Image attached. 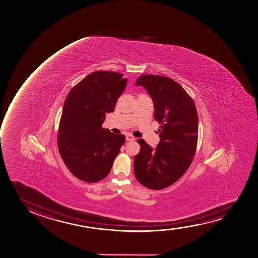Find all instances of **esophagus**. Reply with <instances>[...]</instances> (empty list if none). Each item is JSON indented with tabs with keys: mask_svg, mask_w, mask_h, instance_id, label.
Returning <instances> with one entry per match:
<instances>
[{
	"mask_svg": "<svg viewBox=\"0 0 258 258\" xmlns=\"http://www.w3.org/2000/svg\"><path fill=\"white\" fill-rule=\"evenodd\" d=\"M134 140H135V137L132 135H127L126 136V141H127V142H131V141H134Z\"/></svg>",
	"mask_w": 258,
	"mask_h": 258,
	"instance_id": "1",
	"label": "esophagus"
}]
</instances>
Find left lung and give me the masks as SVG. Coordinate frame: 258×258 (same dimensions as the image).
Segmentation results:
<instances>
[{
  "label": "left lung",
  "mask_w": 258,
  "mask_h": 258,
  "mask_svg": "<svg viewBox=\"0 0 258 258\" xmlns=\"http://www.w3.org/2000/svg\"><path fill=\"white\" fill-rule=\"evenodd\" d=\"M136 86L145 87L154 104L160 142L153 149L137 140L139 154L134 158L137 181L146 188H167L185 173L193 161L198 140V115L194 100L176 81L154 75H142Z\"/></svg>",
  "instance_id": "8db88e82"
}]
</instances>
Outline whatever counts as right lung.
I'll return each mask as SVG.
<instances>
[{
    "label": "right lung",
    "instance_id": "right-lung-1",
    "mask_svg": "<svg viewBox=\"0 0 258 258\" xmlns=\"http://www.w3.org/2000/svg\"><path fill=\"white\" fill-rule=\"evenodd\" d=\"M113 71L90 74L70 90L57 134L58 150L70 172L81 181L97 182L110 173L124 144L123 135L102 127L105 112H113L127 78Z\"/></svg>",
    "mask_w": 258,
    "mask_h": 258
}]
</instances>
